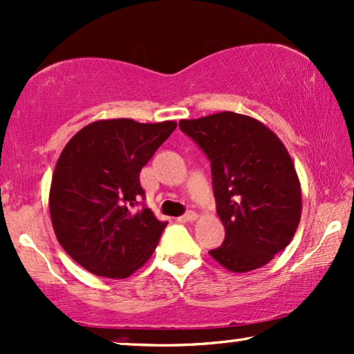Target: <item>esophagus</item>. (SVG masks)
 <instances>
[{
    "label": "esophagus",
    "mask_w": 354,
    "mask_h": 354,
    "mask_svg": "<svg viewBox=\"0 0 354 354\" xmlns=\"http://www.w3.org/2000/svg\"><path fill=\"white\" fill-rule=\"evenodd\" d=\"M196 218H197V214L194 211H187L185 215H182L183 221H194Z\"/></svg>",
    "instance_id": "obj_1"
}]
</instances>
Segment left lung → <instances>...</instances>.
Returning <instances> with one entry per match:
<instances>
[{"mask_svg": "<svg viewBox=\"0 0 354 354\" xmlns=\"http://www.w3.org/2000/svg\"><path fill=\"white\" fill-rule=\"evenodd\" d=\"M211 162L225 241L209 254L230 272L268 264L297 232L301 186L283 142L261 122L223 111L180 120Z\"/></svg>", "mask_w": 354, "mask_h": 354, "instance_id": "left-lung-1", "label": "left lung"}]
</instances>
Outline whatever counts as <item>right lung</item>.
<instances>
[{
  "instance_id": "obj_1",
  "label": "right lung",
  "mask_w": 354,
  "mask_h": 354,
  "mask_svg": "<svg viewBox=\"0 0 354 354\" xmlns=\"http://www.w3.org/2000/svg\"><path fill=\"white\" fill-rule=\"evenodd\" d=\"M177 127L99 120L62 149L50 187V217L64 250L91 272L127 278L153 255L168 223L143 203L140 171Z\"/></svg>"
}]
</instances>
